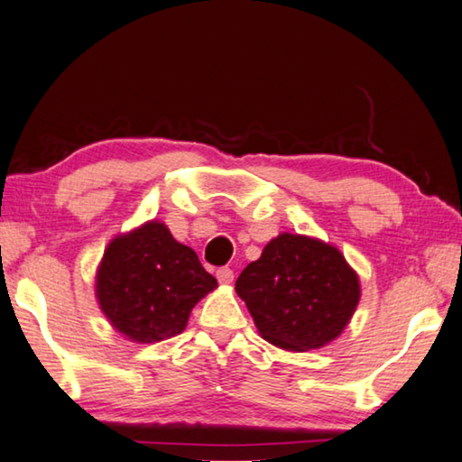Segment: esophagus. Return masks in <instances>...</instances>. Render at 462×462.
I'll use <instances>...</instances> for the list:
<instances>
[{"label":"esophagus","mask_w":462,"mask_h":462,"mask_svg":"<svg viewBox=\"0 0 462 462\" xmlns=\"http://www.w3.org/2000/svg\"><path fill=\"white\" fill-rule=\"evenodd\" d=\"M217 279L221 285H231L233 282V271L231 268H221V271H217Z\"/></svg>","instance_id":"34e87169"}]
</instances>
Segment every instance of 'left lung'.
<instances>
[{"instance_id": "obj_1", "label": "left lung", "mask_w": 462, "mask_h": 462, "mask_svg": "<svg viewBox=\"0 0 462 462\" xmlns=\"http://www.w3.org/2000/svg\"><path fill=\"white\" fill-rule=\"evenodd\" d=\"M236 291L260 337L285 351H311L340 337L361 300L359 276L338 247L281 233L239 274Z\"/></svg>"}]
</instances>
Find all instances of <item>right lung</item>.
Segmentation results:
<instances>
[{
	"instance_id": "right-lung-1",
	"label": "right lung",
	"mask_w": 462,
	"mask_h": 462,
	"mask_svg": "<svg viewBox=\"0 0 462 462\" xmlns=\"http://www.w3.org/2000/svg\"><path fill=\"white\" fill-rule=\"evenodd\" d=\"M217 289L191 247L161 221L119 233L95 276L98 308L119 335L151 345L181 335L194 305Z\"/></svg>"
}]
</instances>
